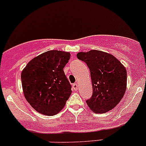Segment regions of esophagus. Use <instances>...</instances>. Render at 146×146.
Wrapping results in <instances>:
<instances>
[{
  "label": "esophagus",
  "mask_w": 146,
  "mask_h": 146,
  "mask_svg": "<svg viewBox=\"0 0 146 146\" xmlns=\"http://www.w3.org/2000/svg\"><path fill=\"white\" fill-rule=\"evenodd\" d=\"M72 87H73V88L75 90H77L78 88V83H73V85H72Z\"/></svg>",
  "instance_id": "obj_1"
}]
</instances>
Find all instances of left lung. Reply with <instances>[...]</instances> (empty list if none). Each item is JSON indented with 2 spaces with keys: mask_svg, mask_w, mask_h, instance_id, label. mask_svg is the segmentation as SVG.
<instances>
[{
  "mask_svg": "<svg viewBox=\"0 0 146 146\" xmlns=\"http://www.w3.org/2000/svg\"><path fill=\"white\" fill-rule=\"evenodd\" d=\"M77 57L90 70L92 95L86 101L88 107L97 114L112 110L126 92L127 73L124 66L113 55L98 50L79 52Z\"/></svg>",
  "mask_w": 146,
  "mask_h": 146,
  "instance_id": "8db88e82",
  "label": "left lung"
}]
</instances>
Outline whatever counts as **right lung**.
Instances as JSON below:
<instances>
[{
	"mask_svg": "<svg viewBox=\"0 0 146 146\" xmlns=\"http://www.w3.org/2000/svg\"><path fill=\"white\" fill-rule=\"evenodd\" d=\"M69 52L51 50L31 60L22 71L25 99L42 114L53 116L61 111L71 94V85L64 71Z\"/></svg>",
	"mask_w": 146,
	"mask_h": 146,
	"instance_id": "1",
	"label": "right lung"
}]
</instances>
